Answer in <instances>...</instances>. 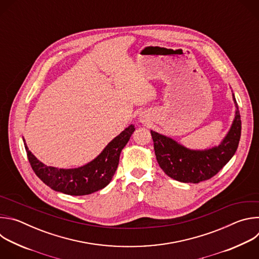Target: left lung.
Returning <instances> with one entry per match:
<instances>
[{
	"instance_id": "left-lung-1",
	"label": "left lung",
	"mask_w": 259,
	"mask_h": 259,
	"mask_svg": "<svg viewBox=\"0 0 259 259\" xmlns=\"http://www.w3.org/2000/svg\"><path fill=\"white\" fill-rule=\"evenodd\" d=\"M233 100L236 112L231 128L218 145L209 149L192 150L169 136L151 130L157 161L169 177L180 182L199 183L217 174L234 157L242 124L234 93Z\"/></svg>"
}]
</instances>
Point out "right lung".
I'll return each instance as SVG.
<instances>
[{
    "mask_svg": "<svg viewBox=\"0 0 259 259\" xmlns=\"http://www.w3.org/2000/svg\"><path fill=\"white\" fill-rule=\"evenodd\" d=\"M134 130V125L128 126L108 142L95 159L81 167L69 169L45 165L31 154L24 139L23 142L32 170L49 188L69 196H85L102 190L113 179L121 152Z\"/></svg>",
    "mask_w": 259,
    "mask_h": 259,
    "instance_id": "obj_1",
    "label": "right lung"
}]
</instances>
